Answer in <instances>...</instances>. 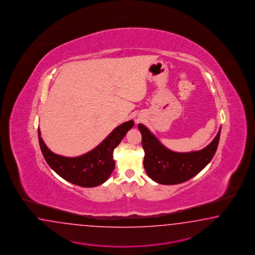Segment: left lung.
<instances>
[{
    "instance_id": "1",
    "label": "left lung",
    "mask_w": 255,
    "mask_h": 255,
    "mask_svg": "<svg viewBox=\"0 0 255 255\" xmlns=\"http://www.w3.org/2000/svg\"><path fill=\"white\" fill-rule=\"evenodd\" d=\"M138 129L141 133V145L145 153L143 166L148 176L162 185H176L198 175L213 158L221 127L207 147L189 153H176L167 149L144 125L139 124Z\"/></svg>"
}]
</instances>
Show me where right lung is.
<instances>
[{
  "mask_svg": "<svg viewBox=\"0 0 255 255\" xmlns=\"http://www.w3.org/2000/svg\"><path fill=\"white\" fill-rule=\"evenodd\" d=\"M133 125L132 120L119 125L97 147L77 157H66L51 152L41 138L38 128L40 148L46 163L65 180L79 187H97L113 173L115 167L114 150Z\"/></svg>",
  "mask_w": 255,
  "mask_h": 255,
  "instance_id": "1",
  "label": "right lung"
}]
</instances>
